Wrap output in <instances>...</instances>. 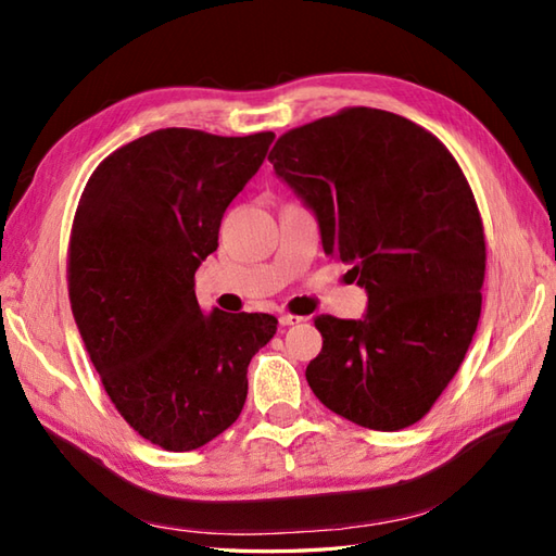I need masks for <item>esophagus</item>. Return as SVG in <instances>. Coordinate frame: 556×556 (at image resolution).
I'll return each instance as SVG.
<instances>
[{"instance_id":"esophagus-1","label":"esophagus","mask_w":556,"mask_h":556,"mask_svg":"<svg viewBox=\"0 0 556 556\" xmlns=\"http://www.w3.org/2000/svg\"><path fill=\"white\" fill-rule=\"evenodd\" d=\"M299 323H303V317H299V315H291V313H281V315H279V325H281V327L299 325Z\"/></svg>"}]
</instances>
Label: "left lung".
Instances as JSON below:
<instances>
[{
    "label": "left lung",
    "instance_id": "left-lung-1",
    "mask_svg": "<svg viewBox=\"0 0 556 556\" xmlns=\"http://www.w3.org/2000/svg\"><path fill=\"white\" fill-rule=\"evenodd\" d=\"M275 172L320 222L323 251L368 291L363 320L317 315L313 394L361 428L418 422L473 341L485 229L466 174L440 138L404 116L346 108L291 128Z\"/></svg>",
    "mask_w": 556,
    "mask_h": 556
}]
</instances>
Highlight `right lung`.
I'll list each match as a JSON object with an SVG mask.
<instances>
[{"instance_id":"add662e5","label":"right lung","mask_w":556,"mask_h":556,"mask_svg":"<svg viewBox=\"0 0 556 556\" xmlns=\"http://www.w3.org/2000/svg\"><path fill=\"white\" fill-rule=\"evenodd\" d=\"M271 138L160 128L104 157L78 200L66 263L74 320L114 408L167 452L236 422L248 363L277 332L275 315H205L195 299L224 210Z\"/></svg>"}]
</instances>
